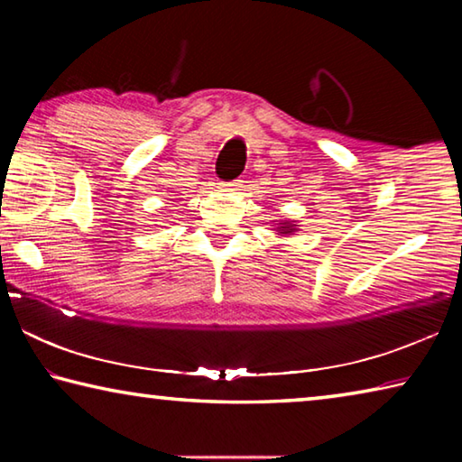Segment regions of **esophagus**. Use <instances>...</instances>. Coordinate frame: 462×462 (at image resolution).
<instances>
[{"label": "esophagus", "mask_w": 462, "mask_h": 462, "mask_svg": "<svg viewBox=\"0 0 462 462\" xmlns=\"http://www.w3.org/2000/svg\"><path fill=\"white\" fill-rule=\"evenodd\" d=\"M240 183L242 181H228V183H222V187H224V189H238V187H240Z\"/></svg>", "instance_id": "1"}]
</instances>
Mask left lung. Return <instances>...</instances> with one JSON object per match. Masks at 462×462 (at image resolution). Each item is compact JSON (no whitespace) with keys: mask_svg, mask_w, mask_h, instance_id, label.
<instances>
[{"mask_svg":"<svg viewBox=\"0 0 462 462\" xmlns=\"http://www.w3.org/2000/svg\"><path fill=\"white\" fill-rule=\"evenodd\" d=\"M281 230H283V234H289V232H293L295 228H291V226H289V222H285L283 226H281Z\"/></svg>","mask_w":462,"mask_h":462,"instance_id":"left-lung-1","label":"left lung"}]
</instances>
